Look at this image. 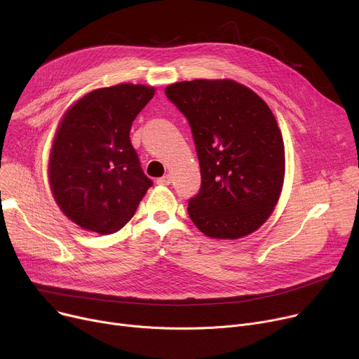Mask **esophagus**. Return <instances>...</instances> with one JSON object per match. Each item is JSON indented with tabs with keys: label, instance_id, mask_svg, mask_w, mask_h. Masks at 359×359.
Returning <instances> with one entry per match:
<instances>
[{
	"label": "esophagus",
	"instance_id": "34e87169",
	"mask_svg": "<svg viewBox=\"0 0 359 359\" xmlns=\"http://www.w3.org/2000/svg\"><path fill=\"white\" fill-rule=\"evenodd\" d=\"M157 183H158V184H170V183H172V176L165 175V176L157 179Z\"/></svg>",
	"mask_w": 359,
	"mask_h": 359
}]
</instances>
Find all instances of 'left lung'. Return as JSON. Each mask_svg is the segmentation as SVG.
Here are the masks:
<instances>
[{
	"mask_svg": "<svg viewBox=\"0 0 359 359\" xmlns=\"http://www.w3.org/2000/svg\"><path fill=\"white\" fill-rule=\"evenodd\" d=\"M189 121L201 165L191 219L208 237L236 240L256 231L280 196L285 148L269 106L233 80H194L165 87Z\"/></svg>",
	"mask_w": 359,
	"mask_h": 359,
	"instance_id": "obj_1",
	"label": "left lung"
}]
</instances>
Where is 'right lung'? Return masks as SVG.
Returning <instances> with one entry per match:
<instances>
[{"label":"right lung","mask_w":359,"mask_h":359,"mask_svg":"<svg viewBox=\"0 0 359 359\" xmlns=\"http://www.w3.org/2000/svg\"><path fill=\"white\" fill-rule=\"evenodd\" d=\"M154 93L142 84L97 88L62 116L49 156V184L61 211L81 229L119 231L153 186L129 130Z\"/></svg>","instance_id":"right-lung-1"}]
</instances>
